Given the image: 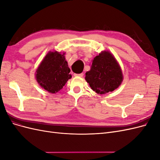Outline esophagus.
Wrapping results in <instances>:
<instances>
[{"mask_svg":"<svg viewBox=\"0 0 160 160\" xmlns=\"http://www.w3.org/2000/svg\"><path fill=\"white\" fill-rule=\"evenodd\" d=\"M83 72H81V73H79V74H74V75L75 76H78V77H83Z\"/></svg>","mask_w":160,"mask_h":160,"instance_id":"esophagus-1","label":"esophagus"}]
</instances>
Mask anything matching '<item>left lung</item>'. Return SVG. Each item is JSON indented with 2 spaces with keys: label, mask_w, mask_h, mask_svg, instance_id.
I'll use <instances>...</instances> for the list:
<instances>
[{
  "label": "left lung",
  "mask_w": 160,
  "mask_h": 160,
  "mask_svg": "<svg viewBox=\"0 0 160 160\" xmlns=\"http://www.w3.org/2000/svg\"><path fill=\"white\" fill-rule=\"evenodd\" d=\"M85 79L97 93L105 94L118 88L123 77L114 56L109 51H105L94 58Z\"/></svg>",
  "instance_id": "8db88e82"
}]
</instances>
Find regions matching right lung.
<instances>
[{
    "label": "right lung",
    "instance_id": "right-lung-1",
    "mask_svg": "<svg viewBox=\"0 0 160 160\" xmlns=\"http://www.w3.org/2000/svg\"><path fill=\"white\" fill-rule=\"evenodd\" d=\"M70 71L65 52L50 51L38 67L35 77L42 88L51 93H56L71 78Z\"/></svg>",
    "mask_w": 160,
    "mask_h": 160
}]
</instances>
